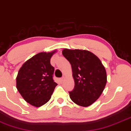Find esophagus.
<instances>
[{
    "mask_svg": "<svg viewBox=\"0 0 131 131\" xmlns=\"http://www.w3.org/2000/svg\"><path fill=\"white\" fill-rule=\"evenodd\" d=\"M64 77H63V78H60V80L61 82H63V81H64Z\"/></svg>",
    "mask_w": 131,
    "mask_h": 131,
    "instance_id": "1",
    "label": "esophagus"
}]
</instances>
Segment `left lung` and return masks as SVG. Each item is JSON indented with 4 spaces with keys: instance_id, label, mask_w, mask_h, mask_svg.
Instances as JSON below:
<instances>
[{
    "instance_id": "8db88e82",
    "label": "left lung",
    "mask_w": 131,
    "mask_h": 131,
    "mask_svg": "<svg viewBox=\"0 0 131 131\" xmlns=\"http://www.w3.org/2000/svg\"><path fill=\"white\" fill-rule=\"evenodd\" d=\"M63 55L71 65L74 88L69 92L72 101L89 106L101 95L106 84V73L100 59L88 50L64 49Z\"/></svg>"
}]
</instances>
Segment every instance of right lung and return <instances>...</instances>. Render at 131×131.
Masks as SVG:
<instances>
[{"label": "right lung", "mask_w": 131, "mask_h": 131, "mask_svg": "<svg viewBox=\"0 0 131 131\" xmlns=\"http://www.w3.org/2000/svg\"><path fill=\"white\" fill-rule=\"evenodd\" d=\"M55 52L36 54L23 64L18 73V91L25 101L36 107L50 100L57 85L53 79L54 68L50 64Z\"/></svg>", "instance_id": "add662e5"}]
</instances>
